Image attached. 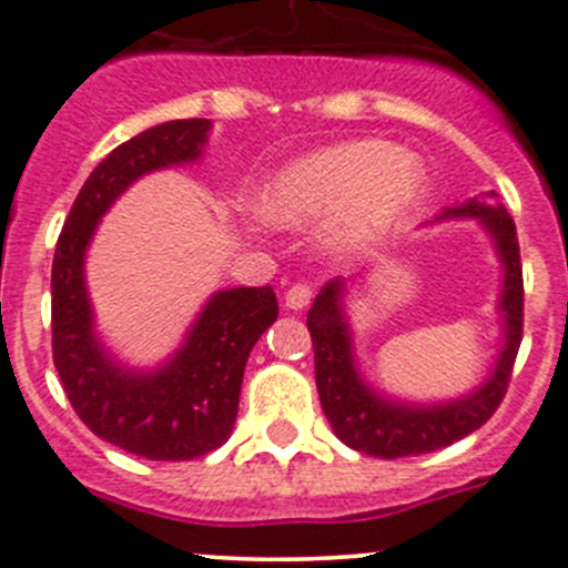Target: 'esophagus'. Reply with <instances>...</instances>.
Returning a JSON list of instances; mask_svg holds the SVG:
<instances>
[{"label": "esophagus", "instance_id": "1", "mask_svg": "<svg viewBox=\"0 0 568 568\" xmlns=\"http://www.w3.org/2000/svg\"><path fill=\"white\" fill-rule=\"evenodd\" d=\"M313 300V285L307 283H294L288 291H285V305L291 307V311H302V307L311 305Z\"/></svg>", "mask_w": 568, "mask_h": 568}]
</instances>
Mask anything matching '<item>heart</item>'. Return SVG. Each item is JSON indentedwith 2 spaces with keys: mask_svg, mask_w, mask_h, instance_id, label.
Wrapping results in <instances>:
<instances>
[{
  "mask_svg": "<svg viewBox=\"0 0 568 568\" xmlns=\"http://www.w3.org/2000/svg\"><path fill=\"white\" fill-rule=\"evenodd\" d=\"M422 183V166L399 146L363 138L280 169L257 194V213L283 227L338 216L335 239L355 244L407 211Z\"/></svg>",
  "mask_w": 568,
  "mask_h": 568,
  "instance_id": "heart-1",
  "label": "heart"
}]
</instances>
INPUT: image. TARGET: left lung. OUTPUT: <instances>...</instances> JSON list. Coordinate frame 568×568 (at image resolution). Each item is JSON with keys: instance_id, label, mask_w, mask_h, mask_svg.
I'll return each instance as SVG.
<instances>
[{"instance_id": "8db88e82", "label": "left lung", "mask_w": 568, "mask_h": 568, "mask_svg": "<svg viewBox=\"0 0 568 568\" xmlns=\"http://www.w3.org/2000/svg\"><path fill=\"white\" fill-rule=\"evenodd\" d=\"M449 216L480 219L505 263V288L503 302H499V311L505 316V346L494 374L471 396L433 407L379 399L355 372L349 329L341 313L338 280L324 285L307 311L322 410L333 424L335 436L363 455L394 460L449 447L469 433L480 430L494 416V410L503 405L505 390H508L516 355H519L521 327H525V280H521L516 224L510 213L499 205L497 191H488L480 200H471L460 207H449L442 219Z\"/></svg>"}]
</instances>
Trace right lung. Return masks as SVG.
<instances>
[{
	"label": "right lung",
	"mask_w": 568,
	"mask_h": 568,
	"mask_svg": "<svg viewBox=\"0 0 568 568\" xmlns=\"http://www.w3.org/2000/svg\"><path fill=\"white\" fill-rule=\"evenodd\" d=\"M207 130V119L166 121L115 146L80 189L54 246L52 361L65 396L93 436L146 460H194L227 442L246 357L280 313L272 285L219 291L183 349L152 374L121 368L93 335L82 257L99 219L141 174L196 161Z\"/></svg>",
	"instance_id": "right-lung-1"
}]
</instances>
